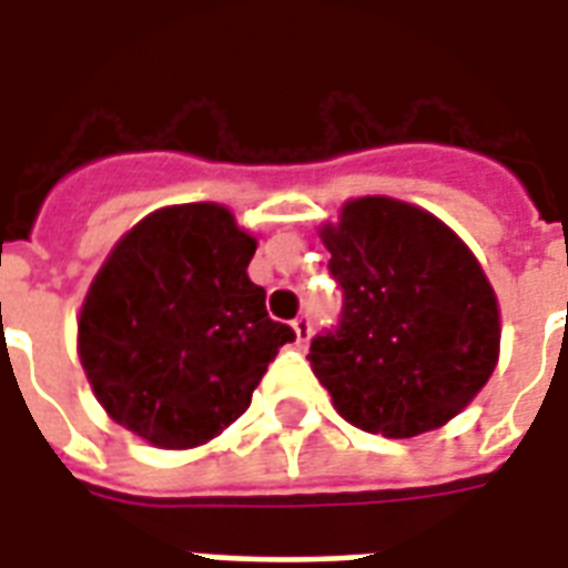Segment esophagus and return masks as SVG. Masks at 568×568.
<instances>
[{"label": "esophagus", "instance_id": "esophagus-1", "mask_svg": "<svg viewBox=\"0 0 568 568\" xmlns=\"http://www.w3.org/2000/svg\"><path fill=\"white\" fill-rule=\"evenodd\" d=\"M292 328H295V337H297V346H304L310 341V320L307 316H297L292 322Z\"/></svg>", "mask_w": 568, "mask_h": 568}]
</instances>
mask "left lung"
Listing matches in <instances>:
<instances>
[{"label":"left lung","instance_id":"1","mask_svg":"<svg viewBox=\"0 0 568 568\" xmlns=\"http://www.w3.org/2000/svg\"><path fill=\"white\" fill-rule=\"evenodd\" d=\"M322 243L344 310L307 358L337 414L383 438L444 426L499 362V304L471 248L393 197L349 200Z\"/></svg>","mask_w":568,"mask_h":568}]
</instances>
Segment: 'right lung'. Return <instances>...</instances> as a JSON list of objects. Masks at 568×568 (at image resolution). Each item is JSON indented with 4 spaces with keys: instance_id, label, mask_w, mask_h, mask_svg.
<instances>
[{
    "instance_id": "1",
    "label": "right lung",
    "mask_w": 568,
    "mask_h": 568,
    "mask_svg": "<svg viewBox=\"0 0 568 568\" xmlns=\"http://www.w3.org/2000/svg\"><path fill=\"white\" fill-rule=\"evenodd\" d=\"M255 240L219 203L145 215L97 273L79 320L81 368L105 414L163 450L222 435L295 332L248 280Z\"/></svg>"
}]
</instances>
